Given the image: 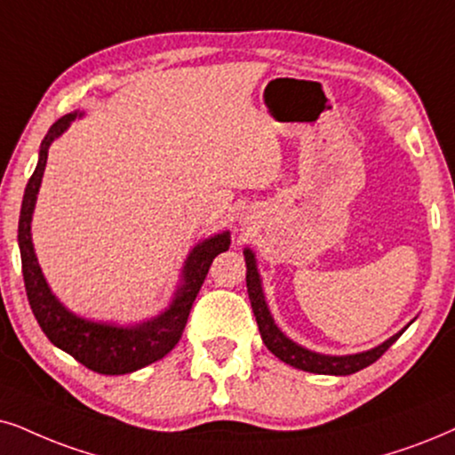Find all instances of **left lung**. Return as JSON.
Returning a JSON list of instances; mask_svg holds the SVG:
<instances>
[{"mask_svg":"<svg viewBox=\"0 0 455 455\" xmlns=\"http://www.w3.org/2000/svg\"><path fill=\"white\" fill-rule=\"evenodd\" d=\"M243 256H245V267H247V273H245L247 294H250L251 310H254V317H256L258 330H260L262 342L267 344L270 353L279 356L283 363L296 367V370H304L310 373H323V376H350V373L363 370V367L371 365L373 361L380 359V356L393 347V342H396V338L403 333V330H401L399 333H395L393 338H388L387 342L378 344L376 348L363 350V353H355V355L331 356V355H321V353H315V350L304 348L294 340H290V338L279 330L277 323H275L273 315H270V310L267 307V300H264L262 281L256 267L254 251H251L250 247H245Z\"/></svg>","mask_w":455,"mask_h":455,"instance_id":"obj_1","label":"left lung"}]
</instances>
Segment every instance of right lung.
Segmentation results:
<instances>
[{"instance_id":"add662e5","label":"right lung","mask_w":455,"mask_h":455,"mask_svg":"<svg viewBox=\"0 0 455 455\" xmlns=\"http://www.w3.org/2000/svg\"><path fill=\"white\" fill-rule=\"evenodd\" d=\"M75 117H77V111L60 117L48 130L42 147H39L37 168L27 182L19 218L22 277H25V290L33 315L54 347L75 356L79 363L92 371L105 373V376H122V373H132L164 359L176 347L182 331H185L195 298H197L201 285L208 277L212 262L220 251H227L231 245V233H218L214 237L204 239L188 251L185 267H182L180 285L174 291L170 307L157 317L136 325H115L105 323V321H90L71 313L59 298L52 294L48 281L39 268L31 241V218L33 210H36L39 187H42L48 148L71 125ZM79 117H82V113H79Z\"/></svg>"}]
</instances>
